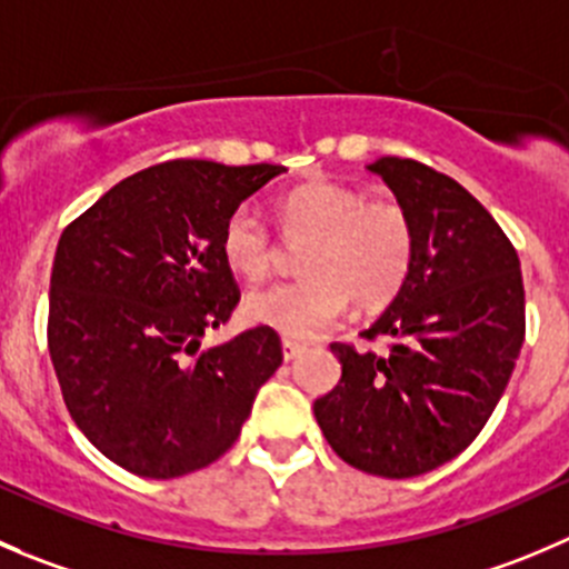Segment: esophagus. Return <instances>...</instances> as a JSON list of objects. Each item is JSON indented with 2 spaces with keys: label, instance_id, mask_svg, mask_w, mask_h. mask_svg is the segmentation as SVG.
<instances>
[{
  "label": "esophagus",
  "instance_id": "34e87169",
  "mask_svg": "<svg viewBox=\"0 0 569 569\" xmlns=\"http://www.w3.org/2000/svg\"><path fill=\"white\" fill-rule=\"evenodd\" d=\"M302 350H306V345H300V341L283 339V358H286V361H291V358H297Z\"/></svg>",
  "mask_w": 569,
  "mask_h": 569
}]
</instances>
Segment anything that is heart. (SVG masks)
Listing matches in <instances>:
<instances>
[{"label": "heart", "mask_w": 569, "mask_h": 569, "mask_svg": "<svg viewBox=\"0 0 569 569\" xmlns=\"http://www.w3.org/2000/svg\"><path fill=\"white\" fill-rule=\"evenodd\" d=\"M278 222L289 241H308L300 256L306 278L252 289L244 313L291 339L317 336L352 300L358 308L386 306L411 272L417 230L408 208L389 197L313 180L278 202ZM219 250L236 274L250 280L278 261L272 230L252 206H239L224 219Z\"/></svg>", "instance_id": "b5f03b06"}]
</instances>
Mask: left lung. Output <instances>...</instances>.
Listing matches in <instances>:
<instances>
[{
  "mask_svg": "<svg viewBox=\"0 0 569 569\" xmlns=\"http://www.w3.org/2000/svg\"><path fill=\"white\" fill-rule=\"evenodd\" d=\"M408 208L417 250L391 306L363 330L389 350H330L341 363L313 417L341 461L413 478L472 445L492 417L526 339L520 258L492 213L448 174L411 158L369 163Z\"/></svg>",
  "mask_w": 569,
  "mask_h": 569,
  "instance_id": "1",
  "label": "left lung"
}]
</instances>
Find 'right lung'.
<instances>
[{"instance_id":"1","label":"right lung","mask_w":569,"mask_h":569,"mask_svg":"<svg viewBox=\"0 0 569 569\" xmlns=\"http://www.w3.org/2000/svg\"><path fill=\"white\" fill-rule=\"evenodd\" d=\"M272 163L167 161L130 174L63 230L49 280V356L88 442L124 470L178 478L228 453L283 361L267 325L217 347L241 291L222 224Z\"/></svg>"}]
</instances>
